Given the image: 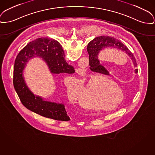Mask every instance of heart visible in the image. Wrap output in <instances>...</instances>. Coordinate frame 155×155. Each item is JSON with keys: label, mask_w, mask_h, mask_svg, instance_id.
I'll return each instance as SVG.
<instances>
[{"label": "heart", "mask_w": 155, "mask_h": 155, "mask_svg": "<svg viewBox=\"0 0 155 155\" xmlns=\"http://www.w3.org/2000/svg\"><path fill=\"white\" fill-rule=\"evenodd\" d=\"M104 80L101 74L91 75L85 85L80 87L77 81L73 80L65 85L66 94L68 98L72 101H77L78 105L84 109H92L95 106L97 102L99 108L105 104V88H102L100 85Z\"/></svg>", "instance_id": "obj_1"}]
</instances>
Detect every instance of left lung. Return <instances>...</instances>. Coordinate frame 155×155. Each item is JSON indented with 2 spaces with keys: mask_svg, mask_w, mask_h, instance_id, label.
I'll list each match as a JSON object with an SVG mask.
<instances>
[{
  "mask_svg": "<svg viewBox=\"0 0 155 155\" xmlns=\"http://www.w3.org/2000/svg\"><path fill=\"white\" fill-rule=\"evenodd\" d=\"M107 47H112L119 49L123 51H125L130 57L133 63L134 64V66L137 67L136 60L133 54L130 51L127 47L115 38L107 36L97 37L91 40L88 43L87 46V51L89 54V61L90 65H91V66H94L95 68L98 70H100V67H102L101 70L102 71H106L105 68H102V66L100 63L98 57L101 51L103 48H105ZM135 73H137V69L135 70Z\"/></svg>",
  "mask_w": 155,
  "mask_h": 155,
  "instance_id": "8db88e82",
  "label": "left lung"
}]
</instances>
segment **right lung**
I'll use <instances>...</instances> for the list:
<instances>
[{"mask_svg":"<svg viewBox=\"0 0 155 155\" xmlns=\"http://www.w3.org/2000/svg\"><path fill=\"white\" fill-rule=\"evenodd\" d=\"M35 55L43 58L52 74H73V66L64 58L62 47L56 40L49 38H38L29 43L18 53L15 60L13 71V85L22 104L28 109L48 118L57 120H70L63 104L43 100L29 90L23 76L28 60Z\"/></svg>","mask_w":155,"mask_h":155,"instance_id":"right-lung-1","label":"right lung"}]
</instances>
